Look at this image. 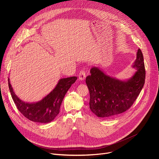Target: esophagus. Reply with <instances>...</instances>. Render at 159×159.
I'll list each match as a JSON object with an SVG mask.
<instances>
[{"mask_svg":"<svg viewBox=\"0 0 159 159\" xmlns=\"http://www.w3.org/2000/svg\"><path fill=\"white\" fill-rule=\"evenodd\" d=\"M86 77V73L85 70H81L79 74V79L80 80H84Z\"/></svg>","mask_w":159,"mask_h":159,"instance_id":"esophagus-1","label":"esophagus"}]
</instances>
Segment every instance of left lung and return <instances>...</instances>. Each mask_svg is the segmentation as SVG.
<instances>
[{"label":"left lung","instance_id":"obj_1","mask_svg":"<svg viewBox=\"0 0 159 159\" xmlns=\"http://www.w3.org/2000/svg\"><path fill=\"white\" fill-rule=\"evenodd\" d=\"M133 68L137 72L123 81L106 75L98 67H93L85 82L90 93L89 108L99 118L110 119L127 111L140 94L145 84V69L140 49L138 50Z\"/></svg>","mask_w":159,"mask_h":159}]
</instances>
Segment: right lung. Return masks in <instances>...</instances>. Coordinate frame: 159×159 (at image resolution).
I'll return each instance as SVG.
<instances>
[{"mask_svg": "<svg viewBox=\"0 0 159 159\" xmlns=\"http://www.w3.org/2000/svg\"><path fill=\"white\" fill-rule=\"evenodd\" d=\"M77 79V77L60 79L50 93L40 101L33 103L22 101L15 94L9 78L8 84L12 98L21 114L33 122L47 123L53 121L58 115L64 96Z\"/></svg>", "mask_w": 159, "mask_h": 159, "instance_id": "1", "label": "right lung"}]
</instances>
